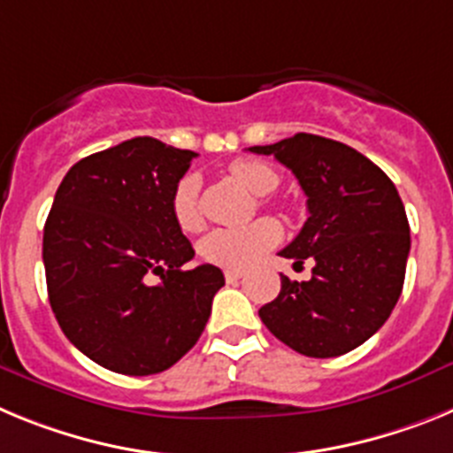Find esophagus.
Returning a JSON list of instances; mask_svg holds the SVG:
<instances>
[{
	"instance_id": "esophagus-1",
	"label": "esophagus",
	"mask_w": 453,
	"mask_h": 453,
	"mask_svg": "<svg viewBox=\"0 0 453 453\" xmlns=\"http://www.w3.org/2000/svg\"><path fill=\"white\" fill-rule=\"evenodd\" d=\"M242 276H245V272H242V270H226V272H224V279H226V283L240 281Z\"/></svg>"
}]
</instances>
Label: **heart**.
<instances>
[{
	"label": "heart",
	"instance_id": "1",
	"mask_svg": "<svg viewBox=\"0 0 453 453\" xmlns=\"http://www.w3.org/2000/svg\"><path fill=\"white\" fill-rule=\"evenodd\" d=\"M234 181L245 186L254 195H267L279 186V174L272 167L256 161H235L229 165ZM172 215L183 231H197L202 226L197 177H183L172 192ZM281 238L279 224L272 219H256L245 226L213 229L199 242V254L206 263L226 270H245L258 263Z\"/></svg>",
	"mask_w": 453,
	"mask_h": 453
}]
</instances>
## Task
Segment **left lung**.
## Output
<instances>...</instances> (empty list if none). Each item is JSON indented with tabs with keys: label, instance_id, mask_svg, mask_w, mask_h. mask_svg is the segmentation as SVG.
<instances>
[{
	"label": "left lung",
	"instance_id": "obj_1",
	"mask_svg": "<svg viewBox=\"0 0 453 453\" xmlns=\"http://www.w3.org/2000/svg\"><path fill=\"white\" fill-rule=\"evenodd\" d=\"M274 156L297 177L308 219L279 254L302 265L308 281L281 276V292L258 311L283 345L311 358H334L381 329L397 303L411 251V229L395 183L361 151L338 140L295 134L250 147Z\"/></svg>",
	"mask_w": 453,
	"mask_h": 453
}]
</instances>
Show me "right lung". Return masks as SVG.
Segmentation results:
<instances>
[{
    "mask_svg": "<svg viewBox=\"0 0 453 453\" xmlns=\"http://www.w3.org/2000/svg\"><path fill=\"white\" fill-rule=\"evenodd\" d=\"M156 138L124 140L72 165L42 235L47 292L72 345L129 376L158 374L202 335L224 274L183 270L195 250L172 192L195 158ZM150 273L162 281L150 284Z\"/></svg>",
    "mask_w": 453,
    "mask_h": 453,
    "instance_id": "obj_1",
    "label": "right lung"
}]
</instances>
